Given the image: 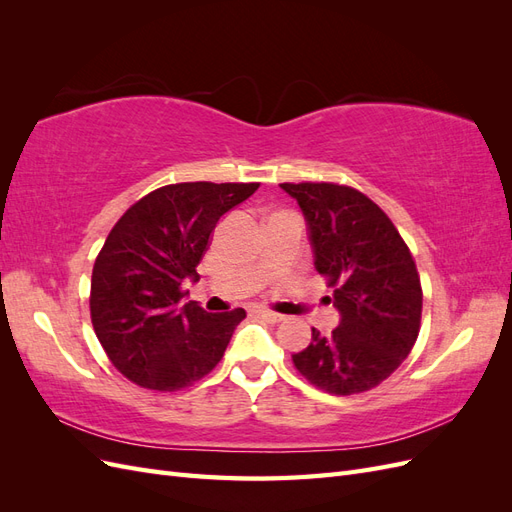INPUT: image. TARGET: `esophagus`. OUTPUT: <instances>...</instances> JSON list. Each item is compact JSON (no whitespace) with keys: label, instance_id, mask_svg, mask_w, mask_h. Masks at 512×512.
<instances>
[{"label":"esophagus","instance_id":"1","mask_svg":"<svg viewBox=\"0 0 512 512\" xmlns=\"http://www.w3.org/2000/svg\"><path fill=\"white\" fill-rule=\"evenodd\" d=\"M256 314L260 316V318H265L267 322H282L284 320V316H280V314H275V312H271V309H256Z\"/></svg>","mask_w":512,"mask_h":512}]
</instances>
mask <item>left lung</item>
Listing matches in <instances>:
<instances>
[{
	"mask_svg": "<svg viewBox=\"0 0 512 512\" xmlns=\"http://www.w3.org/2000/svg\"><path fill=\"white\" fill-rule=\"evenodd\" d=\"M282 188L303 209L316 271L342 314L329 335L312 329V342L292 354V363L324 393H365L416 344L423 312L416 262L389 215L363 192L329 181Z\"/></svg>",
	"mask_w": 512,
	"mask_h": 512,
	"instance_id": "1",
	"label": "left lung"
}]
</instances>
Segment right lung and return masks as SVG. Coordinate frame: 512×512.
I'll list each match as a JSON object with an SVG mask.
<instances>
[{"mask_svg":"<svg viewBox=\"0 0 512 512\" xmlns=\"http://www.w3.org/2000/svg\"><path fill=\"white\" fill-rule=\"evenodd\" d=\"M258 185L170 183L136 200L108 232L91 273V324L108 361L141 389H188L222 361L245 312L185 303L183 282L198 280L215 224Z\"/></svg>","mask_w":512,"mask_h":512,"instance_id":"1","label":"right lung"}]
</instances>
